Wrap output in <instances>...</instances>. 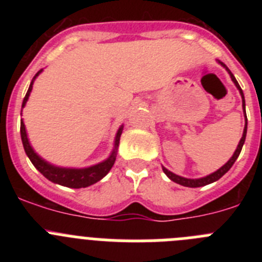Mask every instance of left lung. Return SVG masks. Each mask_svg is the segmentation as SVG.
<instances>
[{"label":"left lung","instance_id":"left-lung-1","mask_svg":"<svg viewBox=\"0 0 262 262\" xmlns=\"http://www.w3.org/2000/svg\"><path fill=\"white\" fill-rule=\"evenodd\" d=\"M219 62H221L222 66H223L224 68H226L227 71H228V73H230L231 78H232V81H233V82H235L236 88H237V89L240 90V94H242V98H243V107H244V113H245L244 93H243V90H242V88H240L239 82H237V81H236L235 76H233L232 73H231L230 69L227 68V67L224 66V64H223V62H222V61H219ZM245 118H247V115H245ZM245 136H247V120H245L244 133H243V136H242V139H240L239 145H237V148H236V151H235V154H233V156L231 157L230 160H228V163L224 164V165L222 166L221 169H217L216 172H214V173H212V174L206 176V177H203V178H198V180H190V178L180 177V176L174 174V173L169 172L168 169H165V168H163L164 173H165V174L168 176V177L170 178V180H172V181H174V182H177V184L182 185V186H187V187H200V186H205V185H209V184H211V182L217 181V180H219V178H221L222 176H224V174H226L227 172H228V170H230L231 166H232V165H233V163H235V161H236V159H237V157H239L240 152H242L243 144H244V142H245Z\"/></svg>","mask_w":262,"mask_h":262}]
</instances>
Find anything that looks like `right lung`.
I'll return each instance as SVG.
<instances>
[{"mask_svg": "<svg viewBox=\"0 0 262 262\" xmlns=\"http://www.w3.org/2000/svg\"><path fill=\"white\" fill-rule=\"evenodd\" d=\"M43 69L38 72L35 75L36 76L40 73ZM34 77V80H35ZM34 80L31 81V84H30L29 90H27L26 96L23 98L22 102V107L26 105L27 99H29L30 93H31L32 89V84H34ZM20 114H22V110H20ZM123 128V127H122ZM122 128H119L117 134V138H115V149L113 151L111 156L108 157L106 161L101 164H97L94 166H90V168H85V169H68V168H57V166H53L51 164H48L47 161L45 160H41L38 155L34 152V149L31 148L29 143V139H27V134H26V128H25V124L23 122H20V138H22V143H23V148H25V152L29 156V159L31 160V163L34 164L36 169H38L39 172L41 174L45 176L46 178H48L50 181L55 182V184L62 185V186L67 187H73V189H80V187H86L90 186V185L96 184L98 182L99 180H102L106 174L108 173L113 165L115 163V157H117V147L119 144V138L120 134H122Z\"/></svg>", "mask_w": 262, "mask_h": 262, "instance_id": "1", "label": "right lung"}]
</instances>
